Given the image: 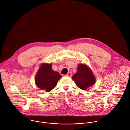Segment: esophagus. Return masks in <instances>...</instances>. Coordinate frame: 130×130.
Wrapping results in <instances>:
<instances>
[{"mask_svg":"<svg viewBox=\"0 0 130 130\" xmlns=\"http://www.w3.org/2000/svg\"><path fill=\"white\" fill-rule=\"evenodd\" d=\"M67 76H68V77H72V74L70 73V72H69L68 73V74L66 75Z\"/></svg>","mask_w":130,"mask_h":130,"instance_id":"34e87169","label":"esophagus"}]
</instances>
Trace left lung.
I'll list each match as a JSON object with an SVG mask.
<instances>
[{
    "label": "left lung",
    "mask_w": 130,
    "mask_h": 130,
    "mask_svg": "<svg viewBox=\"0 0 130 130\" xmlns=\"http://www.w3.org/2000/svg\"><path fill=\"white\" fill-rule=\"evenodd\" d=\"M77 86L83 90L95 84V78L90 68L85 64H79L78 66L77 72L72 77Z\"/></svg>",
    "instance_id": "1"
}]
</instances>
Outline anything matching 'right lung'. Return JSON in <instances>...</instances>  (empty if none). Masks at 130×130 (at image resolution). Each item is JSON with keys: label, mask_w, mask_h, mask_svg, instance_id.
<instances>
[{"label": "right lung", "mask_w": 130, "mask_h": 130, "mask_svg": "<svg viewBox=\"0 0 130 130\" xmlns=\"http://www.w3.org/2000/svg\"><path fill=\"white\" fill-rule=\"evenodd\" d=\"M62 76L52 69V63H42L35 76V84L42 90L50 92L57 85Z\"/></svg>", "instance_id": "add662e5"}]
</instances>
